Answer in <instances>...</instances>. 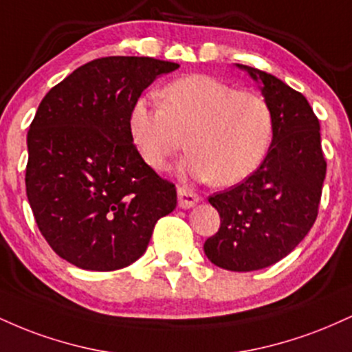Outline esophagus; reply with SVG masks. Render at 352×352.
Returning a JSON list of instances; mask_svg holds the SVG:
<instances>
[{"mask_svg":"<svg viewBox=\"0 0 352 352\" xmlns=\"http://www.w3.org/2000/svg\"><path fill=\"white\" fill-rule=\"evenodd\" d=\"M177 193H179V207L180 208H193L200 201V197L188 188L180 187Z\"/></svg>","mask_w":352,"mask_h":352,"instance_id":"obj_1","label":"esophagus"}]
</instances>
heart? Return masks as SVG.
I'll list each match as a JSON object with an SVG mask.
<instances>
[{"mask_svg": "<svg viewBox=\"0 0 352 352\" xmlns=\"http://www.w3.org/2000/svg\"><path fill=\"white\" fill-rule=\"evenodd\" d=\"M160 106L139 99L129 112L135 151L152 170L168 168L187 137L182 172L230 187L248 179L268 155L274 134L270 104L205 74L175 79L159 92Z\"/></svg>", "mask_w": 352, "mask_h": 352, "instance_id": "heart-1", "label": "heart"}]
</instances>
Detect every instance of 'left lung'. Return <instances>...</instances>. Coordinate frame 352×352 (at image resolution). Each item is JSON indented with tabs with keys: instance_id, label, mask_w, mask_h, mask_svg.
<instances>
[{
	"instance_id": "8db88e82",
	"label": "left lung",
	"mask_w": 352,
	"mask_h": 352,
	"mask_svg": "<svg viewBox=\"0 0 352 352\" xmlns=\"http://www.w3.org/2000/svg\"><path fill=\"white\" fill-rule=\"evenodd\" d=\"M260 87L274 117L265 162L253 175L208 199L220 230L204 245L215 266L254 272L280 261L308 235L318 217L326 160L319 120L302 94L268 72L236 64Z\"/></svg>"
}]
</instances>
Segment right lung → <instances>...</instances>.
<instances>
[{
  "label": "right lung",
  "instance_id": "obj_1",
  "mask_svg": "<svg viewBox=\"0 0 352 352\" xmlns=\"http://www.w3.org/2000/svg\"><path fill=\"white\" fill-rule=\"evenodd\" d=\"M179 64L111 56L76 69L44 96L28 132L26 193L39 232L69 263L112 272L147 250L177 190L140 159L129 112Z\"/></svg>",
  "mask_w": 352,
  "mask_h": 352
}]
</instances>
